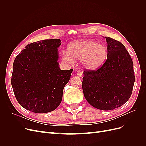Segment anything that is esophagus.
Returning <instances> with one entry per match:
<instances>
[{"mask_svg": "<svg viewBox=\"0 0 146 146\" xmlns=\"http://www.w3.org/2000/svg\"><path fill=\"white\" fill-rule=\"evenodd\" d=\"M76 74L77 76L79 77H82L83 76V71H82V70H77Z\"/></svg>", "mask_w": 146, "mask_h": 146, "instance_id": "obj_1", "label": "esophagus"}]
</instances>
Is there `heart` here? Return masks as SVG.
I'll return each instance as SVG.
<instances>
[{
  "label": "heart",
  "instance_id": "heart-1",
  "mask_svg": "<svg viewBox=\"0 0 146 146\" xmlns=\"http://www.w3.org/2000/svg\"><path fill=\"white\" fill-rule=\"evenodd\" d=\"M107 55V48L103 44L91 39H85L70 44L68 53H64L62 57L69 63H73L74 60L80 59L83 68L93 70L105 62Z\"/></svg>",
  "mask_w": 146,
  "mask_h": 146
}]
</instances>
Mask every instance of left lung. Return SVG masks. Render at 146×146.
I'll list each match as a JSON object with an SVG mask.
<instances>
[{
	"label": "left lung",
	"instance_id": "1",
	"mask_svg": "<svg viewBox=\"0 0 146 146\" xmlns=\"http://www.w3.org/2000/svg\"><path fill=\"white\" fill-rule=\"evenodd\" d=\"M105 38L107 60L99 69L83 72L82 88L88 103L106 111L120 107L130 99L135 77L133 61L125 46L111 38Z\"/></svg>",
	"mask_w": 146,
	"mask_h": 146
}]
</instances>
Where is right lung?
I'll return each mask as SVG.
<instances>
[{
	"label": "right lung",
	"instance_id": "right-lung-1",
	"mask_svg": "<svg viewBox=\"0 0 146 146\" xmlns=\"http://www.w3.org/2000/svg\"><path fill=\"white\" fill-rule=\"evenodd\" d=\"M59 39H44L25 46L13 65L11 85L19 104L29 111L45 113L60 104L73 69L61 70Z\"/></svg>",
	"mask_w": 146,
	"mask_h": 146
}]
</instances>
